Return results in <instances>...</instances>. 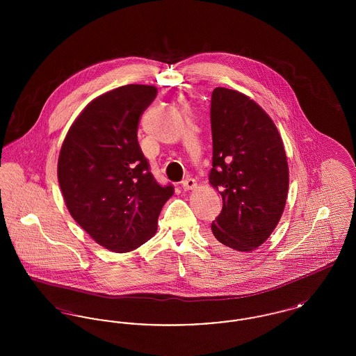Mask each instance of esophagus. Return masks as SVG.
Masks as SVG:
<instances>
[{"label":"esophagus","mask_w":356,"mask_h":356,"mask_svg":"<svg viewBox=\"0 0 356 356\" xmlns=\"http://www.w3.org/2000/svg\"><path fill=\"white\" fill-rule=\"evenodd\" d=\"M181 186H183L184 191H191V189H195V188L197 186V184H196V180H195V179L188 177V179H186V180L181 183Z\"/></svg>","instance_id":"34e87169"}]
</instances>
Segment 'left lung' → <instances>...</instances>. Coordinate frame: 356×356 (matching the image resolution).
Wrapping results in <instances>:
<instances>
[{
  "instance_id": "left-lung-1",
  "label": "left lung",
  "mask_w": 356,
  "mask_h": 356,
  "mask_svg": "<svg viewBox=\"0 0 356 356\" xmlns=\"http://www.w3.org/2000/svg\"><path fill=\"white\" fill-rule=\"evenodd\" d=\"M211 127L209 184L220 193L222 209L209 240L224 254H248L271 236L286 208L284 144L270 115L235 89L212 92Z\"/></svg>"
}]
</instances>
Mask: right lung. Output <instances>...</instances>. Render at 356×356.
Listing matches in <instances>:
<instances>
[{"label":"right lung","instance_id":"right-lung-1","mask_svg":"<svg viewBox=\"0 0 356 356\" xmlns=\"http://www.w3.org/2000/svg\"><path fill=\"white\" fill-rule=\"evenodd\" d=\"M157 96L153 85L131 84L89 102L61 145L57 177L70 216L104 248L124 254L157 231L173 186L149 172L137 141L138 121Z\"/></svg>","mask_w":356,"mask_h":356}]
</instances>
